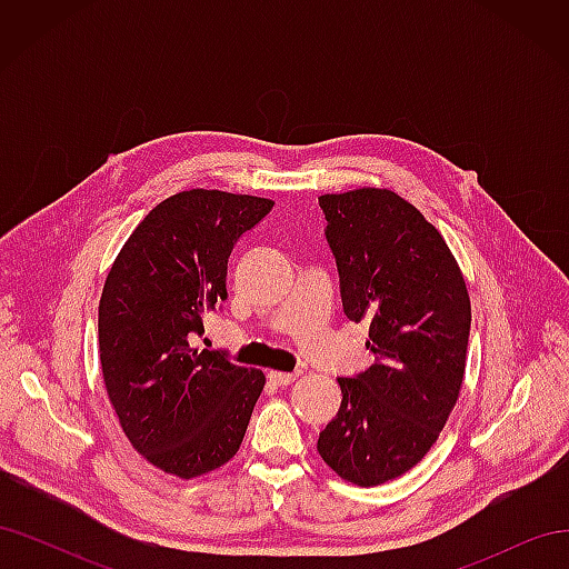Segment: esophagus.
I'll list each match as a JSON object with an SVG mask.
<instances>
[{"instance_id":"obj_1","label":"esophagus","mask_w":569,"mask_h":569,"mask_svg":"<svg viewBox=\"0 0 569 569\" xmlns=\"http://www.w3.org/2000/svg\"><path fill=\"white\" fill-rule=\"evenodd\" d=\"M297 372H280V370H270L268 372V380L272 382V385H278V387H287V385H291L297 380Z\"/></svg>"}]
</instances>
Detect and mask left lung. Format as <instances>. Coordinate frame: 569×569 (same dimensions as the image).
I'll use <instances>...</instances> for the list:
<instances>
[{
  "instance_id": "8db88e82",
  "label": "left lung",
  "mask_w": 569,
  "mask_h": 569,
  "mask_svg": "<svg viewBox=\"0 0 569 569\" xmlns=\"http://www.w3.org/2000/svg\"><path fill=\"white\" fill-rule=\"evenodd\" d=\"M349 320H370L375 363L339 377L341 406L318 453L358 487L401 477L432 449L458 401L470 297L439 230L391 189L318 199Z\"/></svg>"
}]
</instances>
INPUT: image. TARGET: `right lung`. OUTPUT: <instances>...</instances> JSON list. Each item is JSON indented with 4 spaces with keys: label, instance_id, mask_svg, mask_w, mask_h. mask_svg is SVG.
Returning a JSON list of instances; mask_svg holds the SVG:
<instances>
[{
    "label": "right lung",
    "instance_id": "add662e5",
    "mask_svg": "<svg viewBox=\"0 0 569 569\" xmlns=\"http://www.w3.org/2000/svg\"><path fill=\"white\" fill-rule=\"evenodd\" d=\"M270 199L189 189L161 201L116 256L99 301V360L130 443L182 479L226 465L244 439L266 375L199 349L203 313L228 299L237 239Z\"/></svg>",
    "mask_w": 569,
    "mask_h": 569
}]
</instances>
